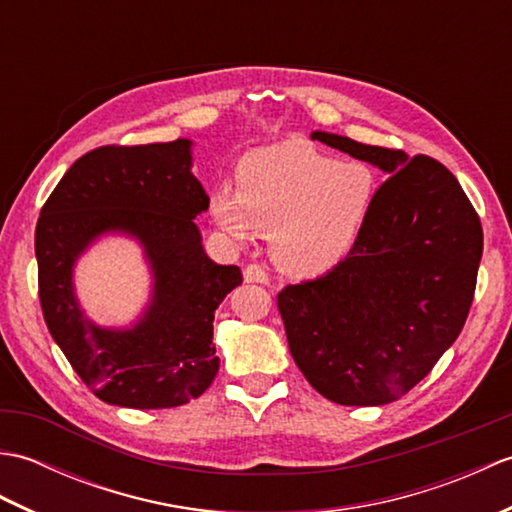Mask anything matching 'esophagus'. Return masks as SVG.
Listing matches in <instances>:
<instances>
[{
	"instance_id": "1",
	"label": "esophagus",
	"mask_w": 512,
	"mask_h": 512,
	"mask_svg": "<svg viewBox=\"0 0 512 512\" xmlns=\"http://www.w3.org/2000/svg\"><path fill=\"white\" fill-rule=\"evenodd\" d=\"M244 281H248V284H268L270 277L259 264H248L244 268Z\"/></svg>"
}]
</instances>
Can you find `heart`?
Instances as JSON below:
<instances>
[{
	"label": "heart",
	"instance_id": "b5f03b06",
	"mask_svg": "<svg viewBox=\"0 0 512 512\" xmlns=\"http://www.w3.org/2000/svg\"><path fill=\"white\" fill-rule=\"evenodd\" d=\"M378 195L376 171L341 162L303 140L248 154L237 189L211 193V215L237 242L273 235V257L286 273L317 277L350 257L365 233Z\"/></svg>",
	"mask_w": 512,
	"mask_h": 512
}]
</instances>
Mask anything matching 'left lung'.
Returning <instances> with one entry per match:
<instances>
[{
  "label": "left lung",
  "instance_id": "8db88e82",
  "mask_svg": "<svg viewBox=\"0 0 512 512\" xmlns=\"http://www.w3.org/2000/svg\"><path fill=\"white\" fill-rule=\"evenodd\" d=\"M389 178L350 257L286 286L277 308L290 354L321 396L374 407L405 396L449 350L469 317L482 224L453 173L431 156L314 132Z\"/></svg>",
  "mask_w": 512,
  "mask_h": 512
}]
</instances>
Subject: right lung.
Returning a JSON list of instances; mask_svg holds the SVG:
<instances>
[{
  "label": "right lung",
  "instance_id": "right-lung-1",
  "mask_svg": "<svg viewBox=\"0 0 512 512\" xmlns=\"http://www.w3.org/2000/svg\"><path fill=\"white\" fill-rule=\"evenodd\" d=\"M209 195L191 173V143L105 145L65 171L39 215V301L52 339L96 398L129 409H167L202 396L220 369L215 310L242 270L206 257L193 217ZM107 230L141 239L155 270V299L132 331L82 319L73 259Z\"/></svg>",
  "mask_w": 512,
  "mask_h": 512
}]
</instances>
